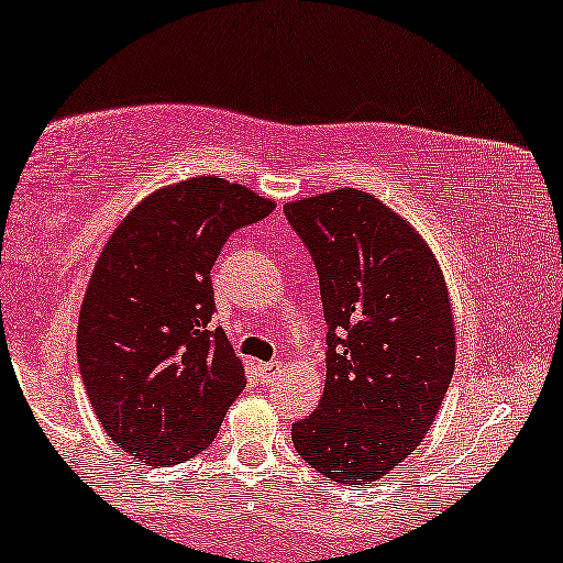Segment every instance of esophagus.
I'll return each instance as SVG.
<instances>
[{
  "mask_svg": "<svg viewBox=\"0 0 563 563\" xmlns=\"http://www.w3.org/2000/svg\"><path fill=\"white\" fill-rule=\"evenodd\" d=\"M256 372H258V379H261V384H268L274 379L276 374L282 372V364L279 361H272V364H258L256 366Z\"/></svg>",
  "mask_w": 563,
  "mask_h": 563,
  "instance_id": "esophagus-1",
  "label": "esophagus"
}]
</instances>
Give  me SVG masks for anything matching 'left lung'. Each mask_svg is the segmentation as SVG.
I'll list each match as a JSON object with an SVG mask.
<instances>
[{"instance_id": "obj_1", "label": "left lung", "mask_w": 563, "mask_h": 563, "mask_svg": "<svg viewBox=\"0 0 563 563\" xmlns=\"http://www.w3.org/2000/svg\"><path fill=\"white\" fill-rule=\"evenodd\" d=\"M312 253L328 322L325 389L291 426L299 456L338 484H372L433 426L456 364L435 253L382 199L335 189L284 205Z\"/></svg>"}]
</instances>
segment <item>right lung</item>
Returning a JSON list of instances; mask_svg holds the SVG:
<instances>
[{"instance_id": "1", "label": "right lung", "mask_w": 563, "mask_h": 563, "mask_svg": "<svg viewBox=\"0 0 563 563\" xmlns=\"http://www.w3.org/2000/svg\"><path fill=\"white\" fill-rule=\"evenodd\" d=\"M274 207L241 184L191 176L141 199L99 253L76 356L99 426L141 464L195 459L243 391V361L210 330V272L228 235Z\"/></svg>"}]
</instances>
